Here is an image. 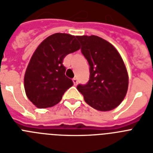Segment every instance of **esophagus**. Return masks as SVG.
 <instances>
[{
    "instance_id": "obj_1",
    "label": "esophagus",
    "mask_w": 153,
    "mask_h": 153,
    "mask_svg": "<svg viewBox=\"0 0 153 153\" xmlns=\"http://www.w3.org/2000/svg\"><path fill=\"white\" fill-rule=\"evenodd\" d=\"M73 82H74V85H78V79H77L76 78H74V79H73Z\"/></svg>"
}]
</instances>
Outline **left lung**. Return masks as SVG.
I'll return each instance as SVG.
<instances>
[{
    "label": "left lung",
    "mask_w": 153,
    "mask_h": 153,
    "mask_svg": "<svg viewBox=\"0 0 153 153\" xmlns=\"http://www.w3.org/2000/svg\"><path fill=\"white\" fill-rule=\"evenodd\" d=\"M81 52L89 65V79L77 89L89 106L110 111L123 100L128 89L127 71L112 45L98 36H77Z\"/></svg>",
    "instance_id": "left-lung-1"
}]
</instances>
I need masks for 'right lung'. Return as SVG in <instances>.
<instances>
[{
    "mask_svg": "<svg viewBox=\"0 0 153 153\" xmlns=\"http://www.w3.org/2000/svg\"><path fill=\"white\" fill-rule=\"evenodd\" d=\"M79 48L77 37L62 33L52 34L38 45L24 77L26 94L35 106L39 108L54 106L72 86V80L65 75L63 60Z\"/></svg>",
    "mask_w": 153,
    "mask_h": 153,
    "instance_id": "right-lung-1",
    "label": "right lung"
}]
</instances>
